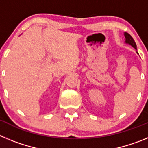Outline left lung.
I'll return each mask as SVG.
<instances>
[{
    "label": "left lung",
    "instance_id": "1",
    "mask_svg": "<svg viewBox=\"0 0 148 148\" xmlns=\"http://www.w3.org/2000/svg\"><path fill=\"white\" fill-rule=\"evenodd\" d=\"M125 39H126V40H125L126 43L130 44L133 47L136 49V42L134 41L133 38L131 37V35H130V34H128L127 32H125Z\"/></svg>",
    "mask_w": 148,
    "mask_h": 148
}]
</instances>
